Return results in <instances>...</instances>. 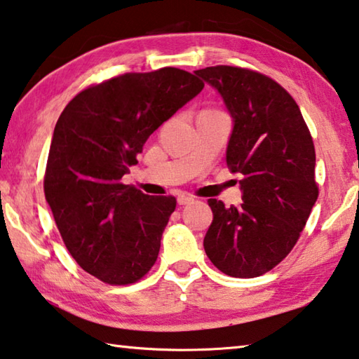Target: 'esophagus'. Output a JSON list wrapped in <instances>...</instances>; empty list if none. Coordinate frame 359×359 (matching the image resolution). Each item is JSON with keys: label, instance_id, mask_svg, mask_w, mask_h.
I'll use <instances>...</instances> for the list:
<instances>
[{"label": "esophagus", "instance_id": "34e87169", "mask_svg": "<svg viewBox=\"0 0 359 359\" xmlns=\"http://www.w3.org/2000/svg\"><path fill=\"white\" fill-rule=\"evenodd\" d=\"M176 200H178V205H189L194 202V198L191 196H184V194H181Z\"/></svg>", "mask_w": 359, "mask_h": 359}]
</instances>
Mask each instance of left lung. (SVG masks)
<instances>
[{"instance_id": "1", "label": "left lung", "mask_w": 359, "mask_h": 359, "mask_svg": "<svg viewBox=\"0 0 359 359\" xmlns=\"http://www.w3.org/2000/svg\"><path fill=\"white\" fill-rule=\"evenodd\" d=\"M231 116L227 165L240 173L243 203L211 198L203 248L231 278H257L290 254L318 197L316 149L299 107L266 75L231 66L196 71Z\"/></svg>"}]
</instances>
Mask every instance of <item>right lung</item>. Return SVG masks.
Returning <instances> with one entry per match:
<instances>
[{"label": "right lung", "instance_id": "obj_1", "mask_svg": "<svg viewBox=\"0 0 359 359\" xmlns=\"http://www.w3.org/2000/svg\"><path fill=\"white\" fill-rule=\"evenodd\" d=\"M176 67L124 74L77 94L56 121L43 192L74 260L111 285L142 279L157 260L175 197L121 178L144 142L203 90Z\"/></svg>", "mask_w": 359, "mask_h": 359}]
</instances>
